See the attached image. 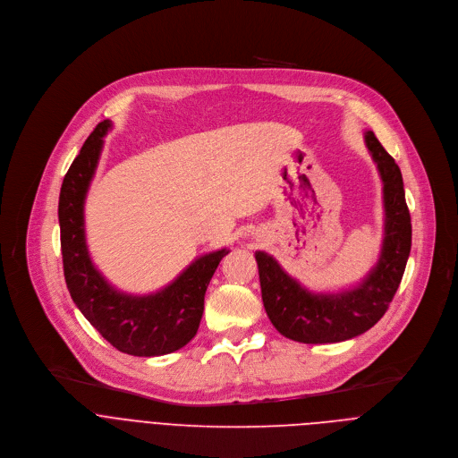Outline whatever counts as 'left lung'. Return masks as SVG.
<instances>
[{
	"label": "left lung",
	"instance_id": "8db88e82",
	"mask_svg": "<svg viewBox=\"0 0 458 458\" xmlns=\"http://www.w3.org/2000/svg\"><path fill=\"white\" fill-rule=\"evenodd\" d=\"M377 163L384 193V239L373 270L355 288L339 293H313L290 277L267 251H255L265 310L277 332L304 344L353 339L386 313L397 293L411 250V217L403 174L373 132L364 134Z\"/></svg>",
	"mask_w": 458,
	"mask_h": 458
}]
</instances>
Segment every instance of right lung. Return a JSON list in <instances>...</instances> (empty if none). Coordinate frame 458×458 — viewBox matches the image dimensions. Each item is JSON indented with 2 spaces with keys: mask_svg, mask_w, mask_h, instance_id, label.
<instances>
[{
  "mask_svg": "<svg viewBox=\"0 0 458 458\" xmlns=\"http://www.w3.org/2000/svg\"><path fill=\"white\" fill-rule=\"evenodd\" d=\"M110 126L105 119L94 128L61 184L57 216L64 281L80 311L114 348L136 357H159L198 334L207 288L228 250L195 259L175 281L150 295L123 293L108 284L89 255L83 210Z\"/></svg>",
  "mask_w": 458,
  "mask_h": 458,
  "instance_id": "add662e5",
  "label": "right lung"
}]
</instances>
